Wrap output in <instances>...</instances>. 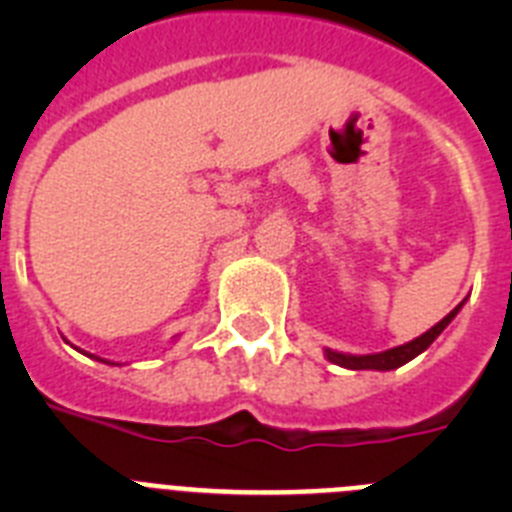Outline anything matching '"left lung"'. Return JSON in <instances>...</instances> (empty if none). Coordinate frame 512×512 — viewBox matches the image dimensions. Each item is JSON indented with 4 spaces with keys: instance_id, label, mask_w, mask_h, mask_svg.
<instances>
[{
    "instance_id": "obj_1",
    "label": "left lung",
    "mask_w": 512,
    "mask_h": 512,
    "mask_svg": "<svg viewBox=\"0 0 512 512\" xmlns=\"http://www.w3.org/2000/svg\"><path fill=\"white\" fill-rule=\"evenodd\" d=\"M461 307H464V302H459V305H456L454 310L446 315V318L438 320L431 330H425L423 336L413 338V341H408V343H402V346L387 348V351H382V354L354 356V354H341V351H333V348H325V359H328L330 364L343 366V369H374V372H392V369H397V366L408 364V361H413L415 356L423 354L425 348L431 346V343L441 336L443 328H446V325H449L456 315H459Z\"/></svg>"
}]
</instances>
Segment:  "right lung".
Wrapping results in <instances>:
<instances>
[{"label": "right lung", "mask_w": 512, "mask_h": 512, "mask_svg": "<svg viewBox=\"0 0 512 512\" xmlns=\"http://www.w3.org/2000/svg\"><path fill=\"white\" fill-rule=\"evenodd\" d=\"M76 348V346H74ZM79 351H81V348H79ZM87 356H92V354H87ZM92 359H97V361H104V359H99V356H92ZM104 364H112V361H104Z\"/></svg>", "instance_id": "right-lung-1"}]
</instances>
